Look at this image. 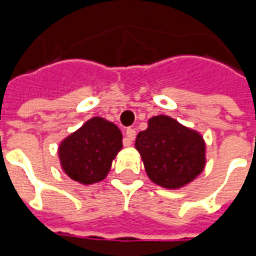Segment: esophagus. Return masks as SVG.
<instances>
[{
	"label": "esophagus",
	"mask_w": 256,
	"mask_h": 256,
	"mask_svg": "<svg viewBox=\"0 0 256 256\" xmlns=\"http://www.w3.org/2000/svg\"><path fill=\"white\" fill-rule=\"evenodd\" d=\"M136 138V130L132 128H128L126 130V145H132V142Z\"/></svg>",
	"instance_id": "34e87169"
}]
</instances>
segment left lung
Returning a JSON list of instances; mask_svg holds the SVG:
<instances>
[{"instance_id":"1","label":"left lung","mask_w":256,"mask_h":256,"mask_svg":"<svg viewBox=\"0 0 256 256\" xmlns=\"http://www.w3.org/2000/svg\"><path fill=\"white\" fill-rule=\"evenodd\" d=\"M136 150L150 181L166 189L188 185L206 166L202 134L167 115L150 118L146 130L137 134Z\"/></svg>"}]
</instances>
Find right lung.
Here are the masks:
<instances>
[{"instance_id":"right-lung-1","label":"right lung","mask_w":256,"mask_h":256,"mask_svg":"<svg viewBox=\"0 0 256 256\" xmlns=\"http://www.w3.org/2000/svg\"><path fill=\"white\" fill-rule=\"evenodd\" d=\"M122 146V132L116 124L94 116L60 142V166L76 182H100L110 172L112 160Z\"/></svg>"}]
</instances>
